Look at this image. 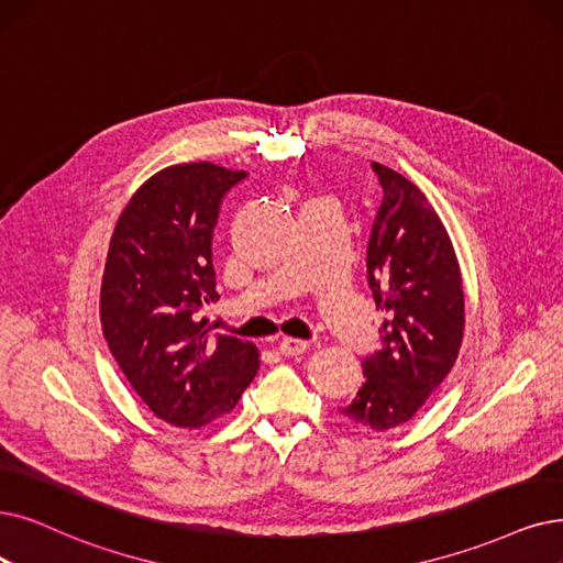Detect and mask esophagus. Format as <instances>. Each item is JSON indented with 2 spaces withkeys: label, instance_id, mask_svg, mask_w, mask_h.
I'll list each match as a JSON object with an SVG mask.
<instances>
[{
  "label": "esophagus",
  "instance_id": "esophagus-1",
  "mask_svg": "<svg viewBox=\"0 0 563 563\" xmlns=\"http://www.w3.org/2000/svg\"><path fill=\"white\" fill-rule=\"evenodd\" d=\"M307 349H309V342L296 340V336H284V340L279 342V351L284 355H302V353H307Z\"/></svg>",
  "mask_w": 563,
  "mask_h": 563
}]
</instances>
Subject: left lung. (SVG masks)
Instances as JSON below:
<instances>
[{"mask_svg":"<svg viewBox=\"0 0 563 563\" xmlns=\"http://www.w3.org/2000/svg\"><path fill=\"white\" fill-rule=\"evenodd\" d=\"M367 244V282L384 311L380 346L363 360L365 380L344 418L367 430L411 420L453 369L464 334V290L453 242L427 196L388 166Z\"/></svg>","mask_w":563,"mask_h":563,"instance_id":"8db88e82","label":"left lung"}]
</instances>
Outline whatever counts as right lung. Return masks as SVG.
<instances>
[{
    "label": "right lung",
    "instance_id": "1",
    "mask_svg": "<svg viewBox=\"0 0 563 563\" xmlns=\"http://www.w3.org/2000/svg\"><path fill=\"white\" fill-rule=\"evenodd\" d=\"M246 177L210 162L154 173L122 210L101 282V328L112 357L150 411L203 427L233 411L258 372V349L210 332L212 233L221 200Z\"/></svg>",
    "mask_w": 563,
    "mask_h": 563
}]
</instances>
